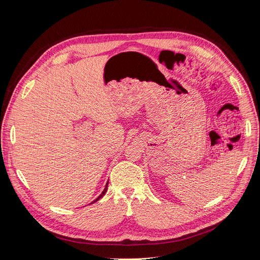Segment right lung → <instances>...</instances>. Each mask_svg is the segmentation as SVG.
I'll use <instances>...</instances> for the list:
<instances>
[{"mask_svg": "<svg viewBox=\"0 0 260 260\" xmlns=\"http://www.w3.org/2000/svg\"><path fill=\"white\" fill-rule=\"evenodd\" d=\"M107 185H108V182L106 183V185H105V187H104V189H103V192H102V194H101V195H100V196H99V197H98L97 199H95V200H93V201H92L91 203H93V202H95V201H98V200H99L100 198H102V197L104 196V194L106 193V190H107Z\"/></svg>", "mask_w": 260, "mask_h": 260, "instance_id": "1", "label": "right lung"}]
</instances>
